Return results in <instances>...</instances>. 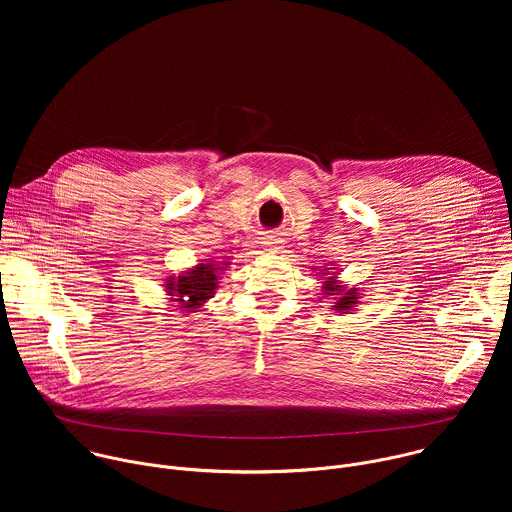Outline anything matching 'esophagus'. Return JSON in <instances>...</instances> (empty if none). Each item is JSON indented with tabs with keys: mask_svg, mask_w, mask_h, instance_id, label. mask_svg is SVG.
<instances>
[{
	"mask_svg": "<svg viewBox=\"0 0 512 512\" xmlns=\"http://www.w3.org/2000/svg\"><path fill=\"white\" fill-rule=\"evenodd\" d=\"M263 245H265L267 251H271V253H277V251L281 249V241H277V239H267V241H263Z\"/></svg>",
	"mask_w": 512,
	"mask_h": 512,
	"instance_id": "1",
	"label": "esophagus"
}]
</instances>
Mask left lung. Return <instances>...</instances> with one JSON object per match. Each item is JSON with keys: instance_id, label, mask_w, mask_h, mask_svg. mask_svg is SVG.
I'll return each mask as SVG.
<instances>
[{"instance_id": "8db88e82", "label": "left lung", "mask_w": 512, "mask_h": 512, "mask_svg": "<svg viewBox=\"0 0 512 512\" xmlns=\"http://www.w3.org/2000/svg\"><path fill=\"white\" fill-rule=\"evenodd\" d=\"M326 275H332V273H326ZM322 294H324V298L328 296L330 300H334L332 310H336L340 314H348L358 306L360 289L358 287H344V285H340L336 275H332V277H326V281L322 285Z\"/></svg>"}]
</instances>
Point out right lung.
<instances>
[{
	"label": "right lung",
	"instance_id": "right-lung-1",
	"mask_svg": "<svg viewBox=\"0 0 512 512\" xmlns=\"http://www.w3.org/2000/svg\"><path fill=\"white\" fill-rule=\"evenodd\" d=\"M223 265L229 263L206 261L180 275H170L166 279V294L170 296V302H176L178 308H184L186 312H200L198 308L214 296L218 275L225 271Z\"/></svg>",
	"mask_w": 512,
	"mask_h": 512
}]
</instances>
